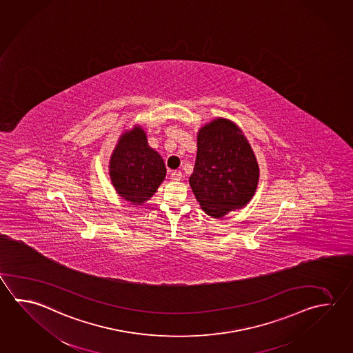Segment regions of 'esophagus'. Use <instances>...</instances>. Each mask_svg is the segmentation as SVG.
<instances>
[{"label": "esophagus", "mask_w": 353, "mask_h": 353, "mask_svg": "<svg viewBox=\"0 0 353 353\" xmlns=\"http://www.w3.org/2000/svg\"><path fill=\"white\" fill-rule=\"evenodd\" d=\"M171 180L180 181L182 179V172L181 171H171Z\"/></svg>", "instance_id": "34e87169"}]
</instances>
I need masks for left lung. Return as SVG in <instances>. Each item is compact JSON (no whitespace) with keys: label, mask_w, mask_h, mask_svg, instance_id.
<instances>
[{"label":"left lung","mask_w":353,"mask_h":353,"mask_svg":"<svg viewBox=\"0 0 353 353\" xmlns=\"http://www.w3.org/2000/svg\"><path fill=\"white\" fill-rule=\"evenodd\" d=\"M259 165L239 127L217 119L197 136V156L190 185L208 216L221 219L246 206L256 192Z\"/></svg>","instance_id":"left-lung-1"}]
</instances>
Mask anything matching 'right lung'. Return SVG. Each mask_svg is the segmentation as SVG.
Returning a JSON list of instances; mask_svg holds the SVG:
<instances>
[{
    "instance_id": "1",
    "label": "right lung",
    "mask_w": 353,
    "mask_h": 353,
    "mask_svg": "<svg viewBox=\"0 0 353 353\" xmlns=\"http://www.w3.org/2000/svg\"><path fill=\"white\" fill-rule=\"evenodd\" d=\"M110 176L121 197L141 205L152 197L166 176L159 153L147 145L141 127L121 137L110 161Z\"/></svg>"
}]
</instances>
